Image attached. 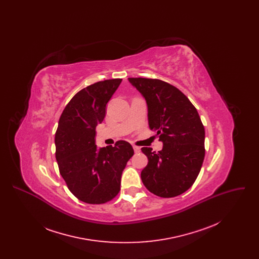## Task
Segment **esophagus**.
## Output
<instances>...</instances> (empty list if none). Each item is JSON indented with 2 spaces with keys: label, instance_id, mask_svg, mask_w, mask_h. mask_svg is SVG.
Instances as JSON below:
<instances>
[{
  "label": "esophagus",
  "instance_id": "obj_1",
  "mask_svg": "<svg viewBox=\"0 0 259 259\" xmlns=\"http://www.w3.org/2000/svg\"><path fill=\"white\" fill-rule=\"evenodd\" d=\"M133 149H134L135 153H139V152L141 151V148H139V147H137V146H133Z\"/></svg>",
  "mask_w": 259,
  "mask_h": 259
}]
</instances>
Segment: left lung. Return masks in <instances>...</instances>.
<instances>
[{
    "mask_svg": "<svg viewBox=\"0 0 259 259\" xmlns=\"http://www.w3.org/2000/svg\"><path fill=\"white\" fill-rule=\"evenodd\" d=\"M145 97L148 124L163 142L160 151L142 148L148 163L141 172L149 192L162 198L183 194L194 184L205 157V129L196 108L172 84L156 78L129 77Z\"/></svg>",
    "mask_w": 259,
    "mask_h": 259,
    "instance_id": "obj_1",
    "label": "left lung"
}]
</instances>
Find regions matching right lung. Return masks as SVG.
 <instances>
[{"label": "right lung", "mask_w": 259, "mask_h": 259, "mask_svg": "<svg viewBox=\"0 0 259 259\" xmlns=\"http://www.w3.org/2000/svg\"><path fill=\"white\" fill-rule=\"evenodd\" d=\"M121 78L95 82L78 91L67 104L55 133V157L69 190L92 205L110 202L120 190V179L132 146L117 141L114 147L95 145L96 126L106 115V106Z\"/></svg>", "instance_id": "add662e5"}]
</instances>
